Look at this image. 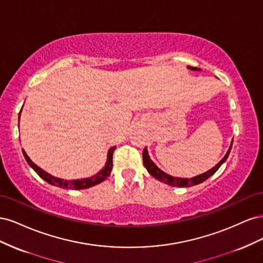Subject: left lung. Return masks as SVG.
<instances>
[{
  "instance_id": "1",
  "label": "left lung",
  "mask_w": 263,
  "mask_h": 263,
  "mask_svg": "<svg viewBox=\"0 0 263 263\" xmlns=\"http://www.w3.org/2000/svg\"><path fill=\"white\" fill-rule=\"evenodd\" d=\"M187 69L192 70V71H201L200 68H194V67H187ZM232 146H233V141H232V144H230L229 149L227 150L225 157L222 158L221 160L216 165L213 166V168L210 169L209 171H206V172L200 174V176H196V177L190 178V179L189 178L172 177V176H170V174L163 172L161 169H159L158 166L156 165V163L150 159L149 154H148V150H147V147L144 149V153H142V160H144V165L146 166V169L149 172V174H151V176H153L156 180L160 181V182H163V183H165V184L171 185V186L189 187V186H193V185L200 184V183L204 182L205 180H208L210 177H212L213 174L219 169V166L227 160L230 150H232Z\"/></svg>"
}]
</instances>
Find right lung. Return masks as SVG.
Masks as SVG:
<instances>
[{
  "label": "right lung",
  "instance_id": "add662e5",
  "mask_svg": "<svg viewBox=\"0 0 263 263\" xmlns=\"http://www.w3.org/2000/svg\"><path fill=\"white\" fill-rule=\"evenodd\" d=\"M21 117V112H20V116ZM116 147H112L107 153V159H106V163L105 165L103 166V169L100 170L95 176H92L90 178H84V179H78V180H63L60 178H55L51 174L47 173L46 171H44L43 169L39 168L37 164H35L33 161L30 160L29 157L27 156V154L25 153V150L23 149V155L25 157L27 163L34 169V171L41 177L43 180H45L46 182H48L49 184L58 186V187H62V189H71V190H83V189H89L91 186H94L99 184V183L103 182L104 180H106L107 177H109L110 171H112L113 168V153Z\"/></svg>",
  "mask_w": 263,
  "mask_h": 263
}]
</instances>
